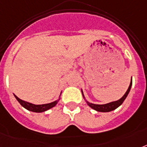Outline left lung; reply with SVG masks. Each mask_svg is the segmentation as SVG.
<instances>
[{"label": "left lung", "mask_w": 147, "mask_h": 147, "mask_svg": "<svg viewBox=\"0 0 147 147\" xmlns=\"http://www.w3.org/2000/svg\"><path fill=\"white\" fill-rule=\"evenodd\" d=\"M131 85H132V79H131V82H130V86L128 88L127 91L126 92V93L124 94L122 98L119 100H116V101H113V102H110L108 104H105V105H94V104H92V103H89L87 101V104L88 105L89 107H91L92 108H93L94 110L97 111H100V112H109L111 111H114L116 108L120 106V105H122V103L123 102V100H125L127 96L129 94V92L130 91V88H131ZM82 95L84 97V94H83L82 92Z\"/></svg>", "instance_id": "left-lung-1"}]
</instances>
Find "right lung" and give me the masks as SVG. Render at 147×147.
<instances>
[{
	"label": "right lung",
	"mask_w": 147,
	"mask_h": 147,
	"mask_svg": "<svg viewBox=\"0 0 147 147\" xmlns=\"http://www.w3.org/2000/svg\"><path fill=\"white\" fill-rule=\"evenodd\" d=\"M15 98L17 99L20 105L26 108V110L28 111H30L33 112H43L46 111L47 110L50 109L52 107H53L54 106L56 105L57 104L58 100H55V101H53L52 103H49V104H46V105H33V104H31V103L26 102V101H24V100L20 99L17 96H16L14 94Z\"/></svg>",
	"instance_id": "right-lung-1"
}]
</instances>
